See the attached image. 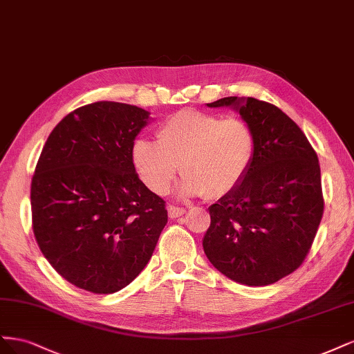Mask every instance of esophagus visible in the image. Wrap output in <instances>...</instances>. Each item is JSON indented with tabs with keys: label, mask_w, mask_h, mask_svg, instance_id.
<instances>
[{
	"label": "esophagus",
	"mask_w": 354,
	"mask_h": 354,
	"mask_svg": "<svg viewBox=\"0 0 354 354\" xmlns=\"http://www.w3.org/2000/svg\"><path fill=\"white\" fill-rule=\"evenodd\" d=\"M187 210L184 207H176V206H167V213H169V218L170 219H176V218H180L182 214H184Z\"/></svg>",
	"instance_id": "1"
}]
</instances>
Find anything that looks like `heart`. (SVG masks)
<instances>
[{
  "label": "heart",
  "instance_id": "b5f03b06",
  "mask_svg": "<svg viewBox=\"0 0 354 354\" xmlns=\"http://www.w3.org/2000/svg\"><path fill=\"white\" fill-rule=\"evenodd\" d=\"M157 138L136 140L132 162L144 184L158 196L169 191L180 167L184 196L223 197L243 180L254 153V135L244 120L198 110H180L167 118Z\"/></svg>",
  "mask_w": 354,
  "mask_h": 354
}]
</instances>
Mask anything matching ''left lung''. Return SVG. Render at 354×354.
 I'll return each mask as SVG.
<instances>
[{
    "label": "left lung",
    "instance_id": "1",
    "mask_svg": "<svg viewBox=\"0 0 354 354\" xmlns=\"http://www.w3.org/2000/svg\"><path fill=\"white\" fill-rule=\"evenodd\" d=\"M209 107H232L254 135L245 176L209 207L203 248L230 279L263 287L300 268L324 214L321 167L297 123L277 106L225 97Z\"/></svg>",
    "mask_w": 354,
    "mask_h": 354
}]
</instances>
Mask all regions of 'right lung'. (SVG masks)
I'll return each mask as SVG.
<instances>
[{
  "label": "right lung",
  "mask_w": 354,
  "mask_h": 354,
  "mask_svg": "<svg viewBox=\"0 0 354 354\" xmlns=\"http://www.w3.org/2000/svg\"><path fill=\"white\" fill-rule=\"evenodd\" d=\"M148 120L144 109L97 101L69 113L42 148L30 185L33 234L50 265L77 288L127 287L167 223L165 200L132 162Z\"/></svg>",
  "instance_id": "add662e5"
}]
</instances>
